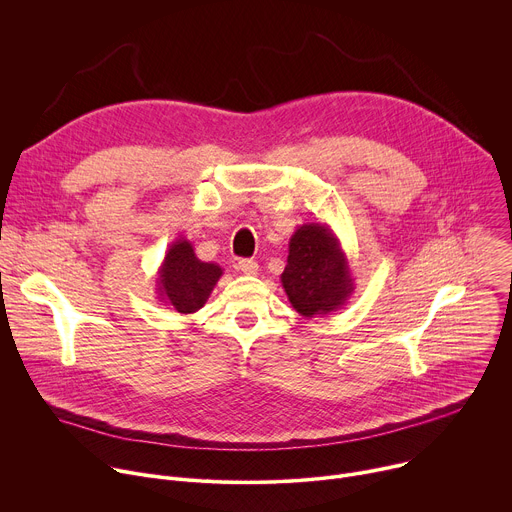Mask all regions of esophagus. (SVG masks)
Instances as JSON below:
<instances>
[{
	"label": "esophagus",
	"instance_id": "34e87169",
	"mask_svg": "<svg viewBox=\"0 0 512 512\" xmlns=\"http://www.w3.org/2000/svg\"><path fill=\"white\" fill-rule=\"evenodd\" d=\"M239 269H241L245 275H257L259 263L253 261V259H241V261H239Z\"/></svg>",
	"mask_w": 512,
	"mask_h": 512
}]
</instances>
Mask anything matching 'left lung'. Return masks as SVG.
<instances>
[{
    "label": "left lung",
    "mask_w": 512,
    "mask_h": 512,
    "mask_svg": "<svg viewBox=\"0 0 512 512\" xmlns=\"http://www.w3.org/2000/svg\"><path fill=\"white\" fill-rule=\"evenodd\" d=\"M281 285L291 308L304 318L328 316L354 294L346 253L326 225L308 223L291 235Z\"/></svg>",
    "instance_id": "left-lung-1"
}]
</instances>
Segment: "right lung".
Returning <instances> with one entry per match:
<instances>
[{
	"label": "right lung",
	"instance_id": "right-lung-1",
	"mask_svg": "<svg viewBox=\"0 0 512 512\" xmlns=\"http://www.w3.org/2000/svg\"><path fill=\"white\" fill-rule=\"evenodd\" d=\"M223 267L196 257L188 239H176L158 269V298L180 314L198 312L210 298Z\"/></svg>",
	"mask_w": 512,
	"mask_h": 512
}]
</instances>
